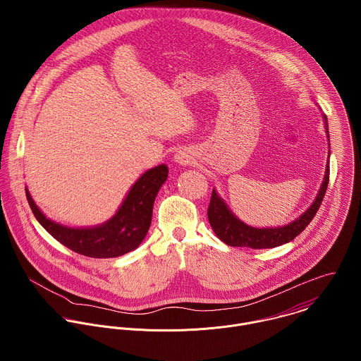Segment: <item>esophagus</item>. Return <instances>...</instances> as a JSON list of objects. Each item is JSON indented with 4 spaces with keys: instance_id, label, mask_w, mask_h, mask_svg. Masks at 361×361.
Wrapping results in <instances>:
<instances>
[{
    "instance_id": "1",
    "label": "esophagus",
    "mask_w": 361,
    "mask_h": 361,
    "mask_svg": "<svg viewBox=\"0 0 361 361\" xmlns=\"http://www.w3.org/2000/svg\"><path fill=\"white\" fill-rule=\"evenodd\" d=\"M195 159V153L189 149H180L176 152L175 154V162L180 164V165H188Z\"/></svg>"
}]
</instances>
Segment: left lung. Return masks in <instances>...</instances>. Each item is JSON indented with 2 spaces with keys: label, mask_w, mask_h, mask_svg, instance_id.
Instances as JSON below:
<instances>
[{
  "label": "left lung",
  "mask_w": 361,
  "mask_h": 361,
  "mask_svg": "<svg viewBox=\"0 0 361 361\" xmlns=\"http://www.w3.org/2000/svg\"><path fill=\"white\" fill-rule=\"evenodd\" d=\"M324 122H325L326 137L329 142L328 119L325 115H324ZM328 182H329V162L326 164L324 182L319 188V192L314 203L298 219L292 221L285 226H278V228H253L242 222L239 218H236V215H233V212L224 203V200L216 195L214 189L208 211H207L209 225L215 232V235L228 246L250 247V249H272V247L285 245L293 240L296 236H299L311 222V219L319 209L321 202L328 188Z\"/></svg>",
  "instance_id": "8db88e82"
}]
</instances>
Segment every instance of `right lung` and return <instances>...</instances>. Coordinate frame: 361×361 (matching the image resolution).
Segmentation results:
<instances>
[{
	"label": "right lung",
	"mask_w": 361,
	"mask_h": 361,
	"mask_svg": "<svg viewBox=\"0 0 361 361\" xmlns=\"http://www.w3.org/2000/svg\"><path fill=\"white\" fill-rule=\"evenodd\" d=\"M166 178L168 166L164 164L146 171L130 188L116 214L93 228H68L54 222L36 206L27 188L25 190L36 219L54 239L86 257L112 258L135 250L143 242L152 224L157 193Z\"/></svg>",
	"instance_id": "right-lung-1"
}]
</instances>
